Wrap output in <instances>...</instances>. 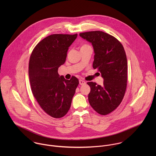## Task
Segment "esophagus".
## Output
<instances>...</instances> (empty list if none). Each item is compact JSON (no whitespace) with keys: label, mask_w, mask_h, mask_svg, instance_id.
<instances>
[{"label":"esophagus","mask_w":156,"mask_h":156,"mask_svg":"<svg viewBox=\"0 0 156 156\" xmlns=\"http://www.w3.org/2000/svg\"><path fill=\"white\" fill-rule=\"evenodd\" d=\"M79 84L80 85H84L86 84V82H85L84 80H79Z\"/></svg>","instance_id":"34e87169"}]
</instances>
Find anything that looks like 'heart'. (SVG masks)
Masks as SVG:
<instances>
[{
	"instance_id": "heart-1",
	"label": "heart",
	"mask_w": 156,
	"mask_h": 156,
	"mask_svg": "<svg viewBox=\"0 0 156 156\" xmlns=\"http://www.w3.org/2000/svg\"><path fill=\"white\" fill-rule=\"evenodd\" d=\"M85 46H87V45H82L81 47H85Z\"/></svg>"
}]
</instances>
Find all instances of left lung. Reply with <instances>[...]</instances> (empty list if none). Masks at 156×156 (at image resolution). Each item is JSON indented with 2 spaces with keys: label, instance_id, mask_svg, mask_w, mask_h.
Instances as JSON below:
<instances>
[{
  "label": "left lung",
  "instance_id": "left-lung-1",
  "mask_svg": "<svg viewBox=\"0 0 156 156\" xmlns=\"http://www.w3.org/2000/svg\"><path fill=\"white\" fill-rule=\"evenodd\" d=\"M90 43L94 48L92 67L98 68L104 82L103 85L90 82L88 100L91 107L100 115L113 111L121 103L127 82V61L124 48L114 37L102 31L79 34Z\"/></svg>",
  "mask_w": 156,
  "mask_h": 156
}]
</instances>
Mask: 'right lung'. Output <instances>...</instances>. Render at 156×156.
Returning <instances> with one entry per match:
<instances>
[{
  "mask_svg": "<svg viewBox=\"0 0 156 156\" xmlns=\"http://www.w3.org/2000/svg\"><path fill=\"white\" fill-rule=\"evenodd\" d=\"M77 37V34L49 35L35 46L30 57L29 76L33 95L43 111L55 118L67 114L79 83L76 77L67 80L58 72Z\"/></svg>",
  "mask_w": 156,
  "mask_h": 156,
  "instance_id": "1",
  "label": "right lung"
}]
</instances>
